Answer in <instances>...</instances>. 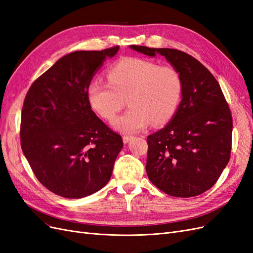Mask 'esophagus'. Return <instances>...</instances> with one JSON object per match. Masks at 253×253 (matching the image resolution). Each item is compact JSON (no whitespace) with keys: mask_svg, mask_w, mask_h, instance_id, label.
Here are the masks:
<instances>
[{"mask_svg":"<svg viewBox=\"0 0 253 253\" xmlns=\"http://www.w3.org/2000/svg\"><path fill=\"white\" fill-rule=\"evenodd\" d=\"M132 139V136H127V135H125L124 137H122V140H124L125 143H127L129 140Z\"/></svg>","mask_w":253,"mask_h":253,"instance_id":"esophagus-1","label":"esophagus"}]
</instances>
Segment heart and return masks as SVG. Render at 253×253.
Instances as JSON below:
<instances>
[{"label": "heart", "instance_id": "1", "mask_svg": "<svg viewBox=\"0 0 253 253\" xmlns=\"http://www.w3.org/2000/svg\"><path fill=\"white\" fill-rule=\"evenodd\" d=\"M108 81H91L86 98L91 110L105 120H113L127 99L129 110L113 121V127L121 133L139 132L150 124H168L181 100L179 72L151 60H121L110 68Z\"/></svg>", "mask_w": 253, "mask_h": 253}]
</instances>
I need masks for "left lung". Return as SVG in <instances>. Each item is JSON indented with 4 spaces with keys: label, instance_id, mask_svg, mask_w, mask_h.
I'll return each mask as SVG.
<instances>
[{
    "label": "left lung",
    "instance_id": "1",
    "mask_svg": "<svg viewBox=\"0 0 253 253\" xmlns=\"http://www.w3.org/2000/svg\"><path fill=\"white\" fill-rule=\"evenodd\" d=\"M145 56H164L182 79L177 111L165 127L148 136L145 170L153 185L175 197L209 190L231 152L232 117L216 79L188 53L172 48L131 45Z\"/></svg>",
    "mask_w": 253,
    "mask_h": 253
}]
</instances>
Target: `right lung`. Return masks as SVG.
I'll use <instances>...</instances> for the list:
<instances>
[{"mask_svg": "<svg viewBox=\"0 0 253 253\" xmlns=\"http://www.w3.org/2000/svg\"><path fill=\"white\" fill-rule=\"evenodd\" d=\"M119 46L60 58L30 86L21 119V147L42 185L66 198L93 194L109 182L124 147L91 110L86 89Z\"/></svg>", "mask_w": 253, "mask_h": 253, "instance_id": "obj_1", "label": "right lung"}]
</instances>
